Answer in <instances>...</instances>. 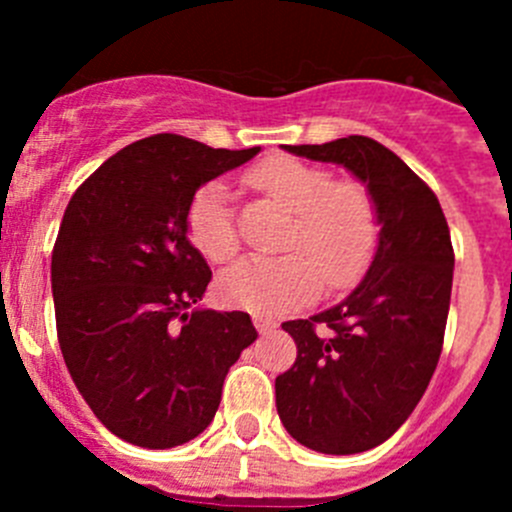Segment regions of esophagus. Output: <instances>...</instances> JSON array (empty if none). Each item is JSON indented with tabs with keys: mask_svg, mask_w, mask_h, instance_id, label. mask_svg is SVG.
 <instances>
[{
	"mask_svg": "<svg viewBox=\"0 0 512 512\" xmlns=\"http://www.w3.org/2000/svg\"><path fill=\"white\" fill-rule=\"evenodd\" d=\"M253 325H256V330H259V333H269L271 328H277V323L266 318V315H253Z\"/></svg>",
	"mask_w": 512,
	"mask_h": 512,
	"instance_id": "34e87169",
	"label": "esophagus"
}]
</instances>
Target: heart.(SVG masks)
<instances>
[{
  "label": "heart",
  "mask_w": 512,
  "mask_h": 512,
  "mask_svg": "<svg viewBox=\"0 0 512 512\" xmlns=\"http://www.w3.org/2000/svg\"><path fill=\"white\" fill-rule=\"evenodd\" d=\"M248 182L295 212L279 259H243L217 279L225 305L279 315L307 305L323 284L343 289L364 274L379 241L372 194L356 182H333L323 166L274 156L248 174ZM189 241L207 261L225 264L238 251L230 192L223 182L197 189L187 210Z\"/></svg>",
  "instance_id": "obj_1"
}]
</instances>
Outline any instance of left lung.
<instances>
[{
    "label": "left lung",
    "mask_w": 512,
    "mask_h": 512,
    "mask_svg": "<svg viewBox=\"0 0 512 512\" xmlns=\"http://www.w3.org/2000/svg\"><path fill=\"white\" fill-rule=\"evenodd\" d=\"M284 151L343 166L377 207L364 279L338 305L282 323L297 361L277 377L289 436L320 454H359L410 418L436 372L454 279L449 225L428 184L377 140L348 135Z\"/></svg>",
    "instance_id": "left-lung-1"
}]
</instances>
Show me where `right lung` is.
<instances>
[{"label": "right lung", "instance_id": "obj_1", "mask_svg": "<svg viewBox=\"0 0 512 512\" xmlns=\"http://www.w3.org/2000/svg\"><path fill=\"white\" fill-rule=\"evenodd\" d=\"M259 151L151 135L107 158L63 212L51 261L58 343L81 397L122 441L171 449L200 436L259 336L248 312L194 307L212 271L187 235L194 192Z\"/></svg>", "mask_w": 512, "mask_h": 512}]
</instances>
